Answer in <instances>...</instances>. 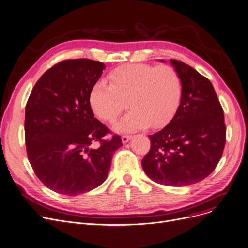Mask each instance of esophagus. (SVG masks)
Returning <instances> with one entry per match:
<instances>
[{
	"instance_id": "1",
	"label": "esophagus",
	"mask_w": 248,
	"mask_h": 248,
	"mask_svg": "<svg viewBox=\"0 0 248 248\" xmlns=\"http://www.w3.org/2000/svg\"><path fill=\"white\" fill-rule=\"evenodd\" d=\"M132 138V136L131 135H123L122 137H121V139H122V142L123 143H127L129 140H130Z\"/></svg>"
}]
</instances>
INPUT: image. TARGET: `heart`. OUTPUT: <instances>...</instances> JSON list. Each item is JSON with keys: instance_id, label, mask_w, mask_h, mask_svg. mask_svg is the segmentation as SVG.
<instances>
[{"instance_id": "obj_1", "label": "heart", "mask_w": 248, "mask_h": 248, "mask_svg": "<svg viewBox=\"0 0 248 248\" xmlns=\"http://www.w3.org/2000/svg\"><path fill=\"white\" fill-rule=\"evenodd\" d=\"M110 85L97 81L90 92L91 109L101 120L113 123L127 107L131 111L115 125L118 132H131L168 125L183 99V80L169 65L125 64L109 75Z\"/></svg>"}]
</instances>
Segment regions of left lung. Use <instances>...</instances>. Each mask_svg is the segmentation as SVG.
Instances as JSON below:
<instances>
[{
	"label": "left lung",
	"instance_id": "8db88e82",
	"mask_svg": "<svg viewBox=\"0 0 248 248\" xmlns=\"http://www.w3.org/2000/svg\"><path fill=\"white\" fill-rule=\"evenodd\" d=\"M170 62L183 80L182 103L166 127L148 135L151 146L141 163L152 181L182 186L201 182L215 170L225 146L226 127L211 81L181 61Z\"/></svg>",
	"mask_w": 248,
	"mask_h": 248
}]
</instances>
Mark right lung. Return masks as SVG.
I'll use <instances>...</instances> for the list:
<instances>
[{
	"label": "right lung",
	"instance_id": "add662e5",
	"mask_svg": "<svg viewBox=\"0 0 248 248\" xmlns=\"http://www.w3.org/2000/svg\"><path fill=\"white\" fill-rule=\"evenodd\" d=\"M105 64L79 58L56 63L35 84L25 109V142L42 184L66 196L87 193L107 179L114 152L122 146L90 106V92ZM100 146L93 149L91 144Z\"/></svg>",
	"mask_w": 248,
	"mask_h": 248
}]
</instances>
